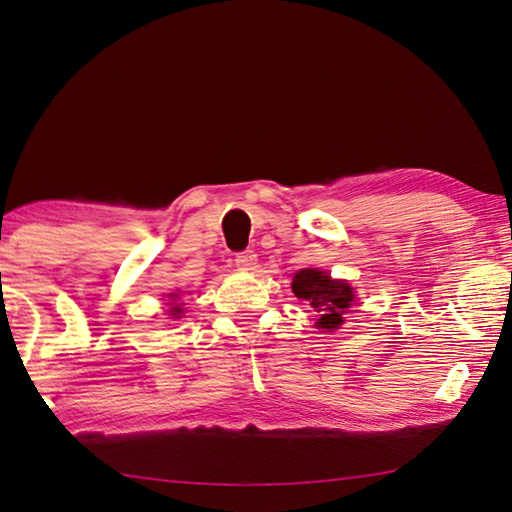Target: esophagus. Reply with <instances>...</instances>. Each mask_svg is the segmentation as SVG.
Here are the masks:
<instances>
[{
  "label": "esophagus",
  "instance_id": "esophagus-1",
  "mask_svg": "<svg viewBox=\"0 0 512 512\" xmlns=\"http://www.w3.org/2000/svg\"><path fill=\"white\" fill-rule=\"evenodd\" d=\"M255 264H257V255L253 253V250H246V253L235 255V266L239 268V271H250Z\"/></svg>",
  "mask_w": 512,
  "mask_h": 512
}]
</instances>
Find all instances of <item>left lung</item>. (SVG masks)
Segmentation results:
<instances>
[{
  "label": "left lung",
  "instance_id": "obj_1",
  "mask_svg": "<svg viewBox=\"0 0 512 512\" xmlns=\"http://www.w3.org/2000/svg\"><path fill=\"white\" fill-rule=\"evenodd\" d=\"M291 289L296 293V298L307 300L311 307L320 311L316 325L327 329V332L343 323L345 309L354 300L350 284L336 282L327 273L318 271V268H305V271L296 273Z\"/></svg>",
  "mask_w": 512,
  "mask_h": 512
}]
</instances>
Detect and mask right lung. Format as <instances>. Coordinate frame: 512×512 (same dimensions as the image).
Masks as SVG:
<instances>
[{
    "label": "right lung",
    "mask_w": 512,
    "mask_h": 512,
    "mask_svg": "<svg viewBox=\"0 0 512 512\" xmlns=\"http://www.w3.org/2000/svg\"><path fill=\"white\" fill-rule=\"evenodd\" d=\"M178 311H180L178 307H176V309H173V316H176V314H178Z\"/></svg>",
    "instance_id": "right-lung-1"
}]
</instances>
